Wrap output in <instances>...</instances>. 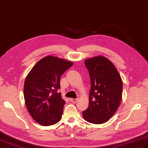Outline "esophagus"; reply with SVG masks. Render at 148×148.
<instances>
[{
  "instance_id": "esophagus-1",
  "label": "esophagus",
  "mask_w": 148,
  "mask_h": 148,
  "mask_svg": "<svg viewBox=\"0 0 148 148\" xmlns=\"http://www.w3.org/2000/svg\"><path fill=\"white\" fill-rule=\"evenodd\" d=\"M78 99H70V101L73 103H76L77 102Z\"/></svg>"
}]
</instances>
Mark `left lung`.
Segmentation results:
<instances>
[{
  "mask_svg": "<svg viewBox=\"0 0 148 148\" xmlns=\"http://www.w3.org/2000/svg\"><path fill=\"white\" fill-rule=\"evenodd\" d=\"M89 71L91 89L89 106L83 111L84 119L93 124L108 121L117 111L122 97L123 82L117 69L104 56L84 61Z\"/></svg>",
  "mask_w": 148,
  "mask_h": 148,
  "instance_id": "left-lung-1",
  "label": "left lung"
}]
</instances>
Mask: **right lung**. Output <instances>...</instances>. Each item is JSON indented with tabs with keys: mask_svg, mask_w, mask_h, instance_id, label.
<instances>
[{
	"mask_svg": "<svg viewBox=\"0 0 148 148\" xmlns=\"http://www.w3.org/2000/svg\"><path fill=\"white\" fill-rule=\"evenodd\" d=\"M73 65L55 56L40 60L30 71L24 83V98L32 118L43 126L56 124L62 118L65 103L62 99L60 77Z\"/></svg>",
	"mask_w": 148,
	"mask_h": 148,
	"instance_id": "obj_1",
	"label": "right lung"
}]
</instances>
